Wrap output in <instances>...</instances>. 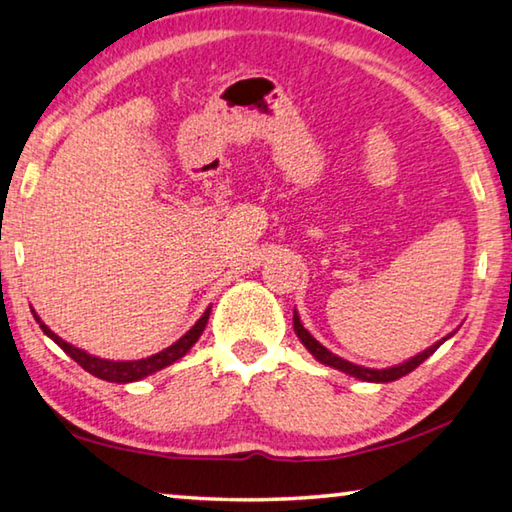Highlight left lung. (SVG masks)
I'll list each match as a JSON object with an SVG mask.
<instances>
[{"instance_id":"left-lung-1","label":"left lung","mask_w":512,"mask_h":512,"mask_svg":"<svg viewBox=\"0 0 512 512\" xmlns=\"http://www.w3.org/2000/svg\"><path fill=\"white\" fill-rule=\"evenodd\" d=\"M293 329H296V334H298V339L302 341V345H305V348L314 354V357L320 361V363H325V366H332V368H339V370H343V372H348V375H352V377H357V379H363V381H395V379H400V377H404V375H409L411 370H415L420 366L422 361H427L433 352H436L438 348H440V343L443 341H438L436 345H431L429 350H424V352H420L418 357H413V359H409V361H404V363H400V366H393V368H386V370H372V368H363V366H354V363H350V361H345V359H341V357H336V354H332L329 352L325 345H320L314 336H311L305 327H302V323H300V318H298V314L296 311H293Z\"/></svg>"}]
</instances>
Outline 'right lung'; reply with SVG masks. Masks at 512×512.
Here are the masks:
<instances>
[{"mask_svg": "<svg viewBox=\"0 0 512 512\" xmlns=\"http://www.w3.org/2000/svg\"><path fill=\"white\" fill-rule=\"evenodd\" d=\"M33 316H36V320L42 327V332H45L51 341L58 343L60 348H63L69 357H72L76 363L83 370H88L90 375L99 377V379H106V381H115V384H128V381H137V379H144L153 375V372H158L162 368L171 366L173 361H178L180 357H185V354L189 352V348L198 341V336L203 334V329L207 325V318H210V307L205 309V314L198 318V323L189 329V332L183 336V339H178L173 345H169L167 350H162L158 354H153V357H146V359H140V361H108V359H99V357H92V354L83 352L79 348H74V345H69L67 341L60 339L58 334L51 332V329L42 323V320L38 318L36 311H33Z\"/></svg>", "mask_w": 512, "mask_h": 512, "instance_id": "add662e5", "label": "right lung"}]
</instances>
